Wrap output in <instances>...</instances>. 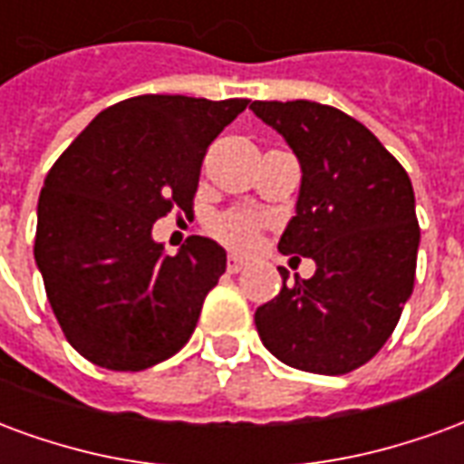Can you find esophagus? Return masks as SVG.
<instances>
[{"label":"esophagus","instance_id":"esophagus-1","mask_svg":"<svg viewBox=\"0 0 464 464\" xmlns=\"http://www.w3.org/2000/svg\"><path fill=\"white\" fill-rule=\"evenodd\" d=\"M243 258H238V256H228V261H226V268H228V273H238L243 271Z\"/></svg>","mask_w":464,"mask_h":464}]
</instances>
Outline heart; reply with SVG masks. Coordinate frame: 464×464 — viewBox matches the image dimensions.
I'll use <instances>...</instances> for the list:
<instances>
[{
  "instance_id": "1",
  "label": "heart",
  "mask_w": 464,
  "mask_h": 464,
  "mask_svg": "<svg viewBox=\"0 0 464 464\" xmlns=\"http://www.w3.org/2000/svg\"><path fill=\"white\" fill-rule=\"evenodd\" d=\"M261 228V218L256 213L248 211H231L218 216L213 221V233L221 238V241L231 243V246H248L256 238V233Z\"/></svg>"
}]
</instances>
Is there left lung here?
I'll return each mask as SVG.
<instances>
[{
  "label": "left lung",
  "mask_w": 464,
  "mask_h": 464,
  "mask_svg": "<svg viewBox=\"0 0 464 464\" xmlns=\"http://www.w3.org/2000/svg\"><path fill=\"white\" fill-rule=\"evenodd\" d=\"M301 161V191L278 243L315 261L313 278L285 285L256 311L276 358L321 375L365 365L400 321L415 283L420 226L398 159L370 129L315 102H253Z\"/></svg>",
  "instance_id": "1"
}]
</instances>
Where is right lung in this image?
<instances>
[{"label": "right lung", "instance_id": "1", "mask_svg": "<svg viewBox=\"0 0 464 464\" xmlns=\"http://www.w3.org/2000/svg\"><path fill=\"white\" fill-rule=\"evenodd\" d=\"M246 106L133 96L104 109L46 173L34 261L66 341L94 365L146 370L191 338L226 251L191 236L166 256L151 228L173 206L191 211L203 156Z\"/></svg>", "mask_w": 464, "mask_h": 464}]
</instances>
